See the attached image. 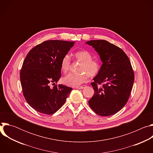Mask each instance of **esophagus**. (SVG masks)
I'll return each instance as SVG.
<instances>
[{
    "mask_svg": "<svg viewBox=\"0 0 153 153\" xmlns=\"http://www.w3.org/2000/svg\"><path fill=\"white\" fill-rule=\"evenodd\" d=\"M85 86H86V85H82V86H76V88L77 89H80V90H81V89H83V88H84Z\"/></svg>",
    "mask_w": 153,
    "mask_h": 153,
    "instance_id": "esophagus-1",
    "label": "esophagus"
}]
</instances>
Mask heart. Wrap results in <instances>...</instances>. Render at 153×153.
I'll use <instances>...</instances> for the list:
<instances>
[{"label":"heart","instance_id":"obj_1","mask_svg":"<svg viewBox=\"0 0 153 153\" xmlns=\"http://www.w3.org/2000/svg\"><path fill=\"white\" fill-rule=\"evenodd\" d=\"M76 60L82 62L78 69L79 73H70L62 78V82L70 86H76L85 83L89 77L96 76L100 71V65L99 62L93 60L91 53L87 51H79L74 54ZM71 66V58L68 54L65 55L60 62V68L64 73H67Z\"/></svg>","mask_w":153,"mask_h":153}]
</instances>
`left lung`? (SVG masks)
<instances>
[{"label":"left lung","mask_w":153,"mask_h":153,"mask_svg":"<svg viewBox=\"0 0 153 153\" xmlns=\"http://www.w3.org/2000/svg\"><path fill=\"white\" fill-rule=\"evenodd\" d=\"M98 53L102 65L91 84L94 94L88 101L98 115L111 116L123 108L131 92L134 74L130 60L124 51L105 40L85 42ZM102 82V87L97 85Z\"/></svg>","instance_id":"obj_1"}]
</instances>
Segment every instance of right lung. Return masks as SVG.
Masks as SVG:
<instances>
[{"instance_id": "right-lung-1", "label": "right lung", "mask_w": 153, "mask_h": 153, "mask_svg": "<svg viewBox=\"0 0 153 153\" xmlns=\"http://www.w3.org/2000/svg\"><path fill=\"white\" fill-rule=\"evenodd\" d=\"M75 42L51 40L32 48L26 56L20 79L23 94L34 110L53 114L63 106L73 89L57 83L61 77L60 62Z\"/></svg>"}]
</instances>
